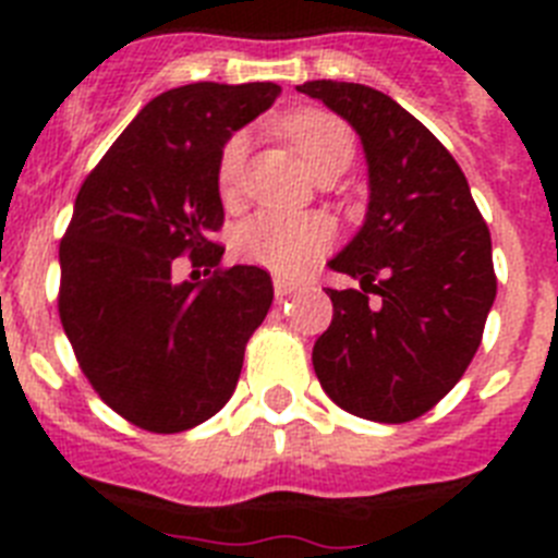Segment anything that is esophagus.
I'll use <instances>...</instances> for the list:
<instances>
[{"mask_svg":"<svg viewBox=\"0 0 558 558\" xmlns=\"http://www.w3.org/2000/svg\"><path fill=\"white\" fill-rule=\"evenodd\" d=\"M302 288V282H295V279H288V276H274V293L276 295H290L295 290Z\"/></svg>","mask_w":558,"mask_h":558,"instance_id":"obj_1","label":"esophagus"}]
</instances>
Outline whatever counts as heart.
I'll return each mask as SVG.
<instances>
[{
    "mask_svg": "<svg viewBox=\"0 0 558 558\" xmlns=\"http://www.w3.org/2000/svg\"><path fill=\"white\" fill-rule=\"evenodd\" d=\"M290 145L302 156L310 172H322L329 165H349L354 153V136L338 117L327 111L293 113L284 125ZM245 133H234L226 142L218 161V186L223 201H234L243 175ZM335 229L322 215H288V211H259L236 229V254L254 265L276 270V274H295L315 263L329 243Z\"/></svg>",
    "mask_w": 558,
    "mask_h": 558,
    "instance_id": "b5f03b06",
    "label": "heart"
}]
</instances>
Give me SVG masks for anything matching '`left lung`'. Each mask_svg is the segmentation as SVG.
<instances>
[{
	"mask_svg": "<svg viewBox=\"0 0 558 558\" xmlns=\"http://www.w3.org/2000/svg\"><path fill=\"white\" fill-rule=\"evenodd\" d=\"M295 88L354 128L368 165L366 220L329 259L360 288L327 290L315 377L343 411L402 425L450 393L481 347L497 293L489 229L450 150L397 100L363 83Z\"/></svg>",
	"mask_w": 558,
	"mask_h": 558,
	"instance_id": "1",
	"label": "left lung"
}]
</instances>
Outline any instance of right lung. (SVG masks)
Listing matches in <instances>:
<instances>
[{
  "mask_svg": "<svg viewBox=\"0 0 558 558\" xmlns=\"http://www.w3.org/2000/svg\"><path fill=\"white\" fill-rule=\"evenodd\" d=\"M276 83H190L153 97L77 192L61 251L63 332L108 408L181 433L231 399L274 284L256 265L175 282V256L218 268V161L274 106ZM209 274V270H206Z\"/></svg>",
  "mask_w": 558,
  "mask_h": 558,
  "instance_id": "1",
  "label": "right lung"
}]
</instances>
